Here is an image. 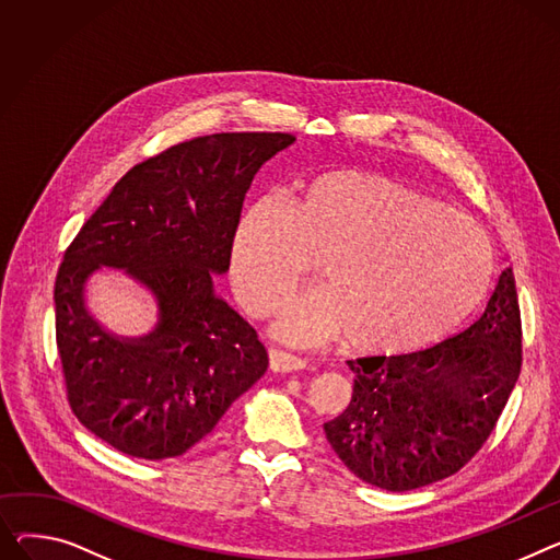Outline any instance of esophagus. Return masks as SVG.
Instances as JSON below:
<instances>
[{
  "instance_id": "34e87169",
  "label": "esophagus",
  "mask_w": 560,
  "mask_h": 560,
  "mask_svg": "<svg viewBox=\"0 0 560 560\" xmlns=\"http://www.w3.org/2000/svg\"><path fill=\"white\" fill-rule=\"evenodd\" d=\"M268 358H270V369L277 371V374H288V371H300L306 366V360H302L300 355H292L283 349H270Z\"/></svg>"
}]
</instances>
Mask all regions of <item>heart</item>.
Segmentation results:
<instances>
[{
  "mask_svg": "<svg viewBox=\"0 0 560 560\" xmlns=\"http://www.w3.org/2000/svg\"><path fill=\"white\" fill-rule=\"evenodd\" d=\"M317 264V290L285 306L281 340L338 338L360 353L425 347L457 328L491 277L487 236L466 215L378 173L300 182L281 211L252 207L232 241L230 275L252 317L275 313Z\"/></svg>",
  "mask_w": 560,
  "mask_h": 560,
  "instance_id": "b5f03b06",
  "label": "heart"
}]
</instances>
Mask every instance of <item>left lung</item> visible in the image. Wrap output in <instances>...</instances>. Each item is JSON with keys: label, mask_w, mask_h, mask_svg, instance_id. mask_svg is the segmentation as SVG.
Returning <instances> with one entry per match:
<instances>
[{"label": "left lung", "mask_w": 560, "mask_h": 560, "mask_svg": "<svg viewBox=\"0 0 560 560\" xmlns=\"http://www.w3.org/2000/svg\"><path fill=\"white\" fill-rule=\"evenodd\" d=\"M345 412L324 423L362 481L415 491L462 470L487 441L523 366V324L506 268L477 322L430 349L349 360Z\"/></svg>", "instance_id": "obj_1"}]
</instances>
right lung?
<instances>
[{
  "label": "right lung",
  "mask_w": 560,
  "mask_h": 560,
  "mask_svg": "<svg viewBox=\"0 0 560 560\" xmlns=\"http://www.w3.org/2000/svg\"><path fill=\"white\" fill-rule=\"evenodd\" d=\"M288 132H220L132 166L65 249L56 345L77 419L124 455L179 457L268 369L256 330L213 292L256 171ZM117 267L154 292L159 326L117 339L84 308V283Z\"/></svg>",
  "instance_id": "add662e5"
}]
</instances>
